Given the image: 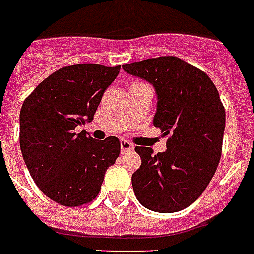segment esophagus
<instances>
[{
    "label": "esophagus",
    "instance_id": "1",
    "mask_svg": "<svg viewBox=\"0 0 254 254\" xmlns=\"http://www.w3.org/2000/svg\"><path fill=\"white\" fill-rule=\"evenodd\" d=\"M134 149V146H133V143L127 142V141H125V139H123L121 141V153H125V151H130Z\"/></svg>",
    "mask_w": 254,
    "mask_h": 254
}]
</instances>
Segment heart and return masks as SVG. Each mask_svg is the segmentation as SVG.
<instances>
[{
    "label": "heart",
    "mask_w": 254,
    "mask_h": 254,
    "mask_svg": "<svg viewBox=\"0 0 254 254\" xmlns=\"http://www.w3.org/2000/svg\"><path fill=\"white\" fill-rule=\"evenodd\" d=\"M133 84H141V83H133Z\"/></svg>",
    "instance_id": "obj_1"
}]
</instances>
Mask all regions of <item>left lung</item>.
Returning <instances> with one entry per match:
<instances>
[{
	"instance_id": "left-lung-1",
	"label": "left lung",
	"mask_w": 254,
	"mask_h": 254,
	"mask_svg": "<svg viewBox=\"0 0 254 254\" xmlns=\"http://www.w3.org/2000/svg\"><path fill=\"white\" fill-rule=\"evenodd\" d=\"M150 83L157 93L153 124L170 135L166 151L137 146L141 166L131 175L135 197L155 212L171 213L196 200L212 179L221 157L225 111L208 75L175 57L123 65Z\"/></svg>"
}]
</instances>
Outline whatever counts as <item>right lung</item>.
<instances>
[{"label": "right lung", "mask_w": 254, "mask_h": 254, "mask_svg": "<svg viewBox=\"0 0 254 254\" xmlns=\"http://www.w3.org/2000/svg\"><path fill=\"white\" fill-rule=\"evenodd\" d=\"M120 65L84 63L63 67L23 101L19 145L31 178L62 205L76 207L97 196L104 175L120 154L117 137L95 139L81 125L91 123Z\"/></svg>", "instance_id": "obj_1"}]
</instances>
